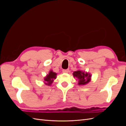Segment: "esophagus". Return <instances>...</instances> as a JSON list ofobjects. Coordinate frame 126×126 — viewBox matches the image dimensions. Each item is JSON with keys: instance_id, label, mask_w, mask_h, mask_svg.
Wrapping results in <instances>:
<instances>
[{"instance_id": "obj_1", "label": "esophagus", "mask_w": 126, "mask_h": 126, "mask_svg": "<svg viewBox=\"0 0 126 126\" xmlns=\"http://www.w3.org/2000/svg\"><path fill=\"white\" fill-rule=\"evenodd\" d=\"M69 69H64L63 70V73H68L69 72Z\"/></svg>"}]
</instances>
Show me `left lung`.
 Wrapping results in <instances>:
<instances>
[{
    "label": "left lung",
    "instance_id": "1",
    "mask_svg": "<svg viewBox=\"0 0 126 126\" xmlns=\"http://www.w3.org/2000/svg\"><path fill=\"white\" fill-rule=\"evenodd\" d=\"M75 77L78 79V84L79 85H84L88 83L90 80L91 75L88 73H85L80 70L75 71L73 73Z\"/></svg>",
    "mask_w": 126,
    "mask_h": 126
}]
</instances>
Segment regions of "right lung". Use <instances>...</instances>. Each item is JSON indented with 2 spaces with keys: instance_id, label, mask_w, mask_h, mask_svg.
<instances>
[{
  "instance_id": "right-lung-1",
  "label": "right lung",
  "mask_w": 126,
  "mask_h": 126,
  "mask_svg": "<svg viewBox=\"0 0 126 126\" xmlns=\"http://www.w3.org/2000/svg\"><path fill=\"white\" fill-rule=\"evenodd\" d=\"M57 74L55 72H53L52 71H50L49 72V74L45 78V83L48 86L50 85L52 83L54 80L56 78Z\"/></svg>"
}]
</instances>
